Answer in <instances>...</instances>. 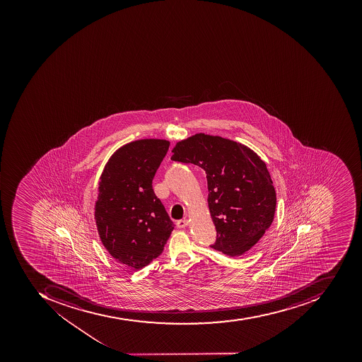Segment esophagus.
I'll use <instances>...</instances> for the list:
<instances>
[{
    "instance_id": "34e87169",
    "label": "esophagus",
    "mask_w": 362,
    "mask_h": 362,
    "mask_svg": "<svg viewBox=\"0 0 362 362\" xmlns=\"http://www.w3.org/2000/svg\"><path fill=\"white\" fill-rule=\"evenodd\" d=\"M188 223H189L188 219H182V221H177V227L178 228H185V227H187Z\"/></svg>"
}]
</instances>
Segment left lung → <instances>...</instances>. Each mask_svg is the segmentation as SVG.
<instances>
[{
    "instance_id": "1",
    "label": "left lung",
    "mask_w": 362,
    "mask_h": 362,
    "mask_svg": "<svg viewBox=\"0 0 362 362\" xmlns=\"http://www.w3.org/2000/svg\"><path fill=\"white\" fill-rule=\"evenodd\" d=\"M175 162L206 172L208 207L217 231L211 248L238 257L262 238L276 211V190L266 164L243 144L199 133L178 141Z\"/></svg>"
}]
</instances>
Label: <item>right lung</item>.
<instances>
[{
  "instance_id": "obj_1",
  "label": "right lung",
  "mask_w": 362,
  "mask_h": 362,
  "mask_svg": "<svg viewBox=\"0 0 362 362\" xmlns=\"http://www.w3.org/2000/svg\"><path fill=\"white\" fill-rule=\"evenodd\" d=\"M168 147L165 139L131 141L110 156L100 175L98 235L110 256L132 269H141L162 254L174 229L151 185Z\"/></svg>"
}]
</instances>
